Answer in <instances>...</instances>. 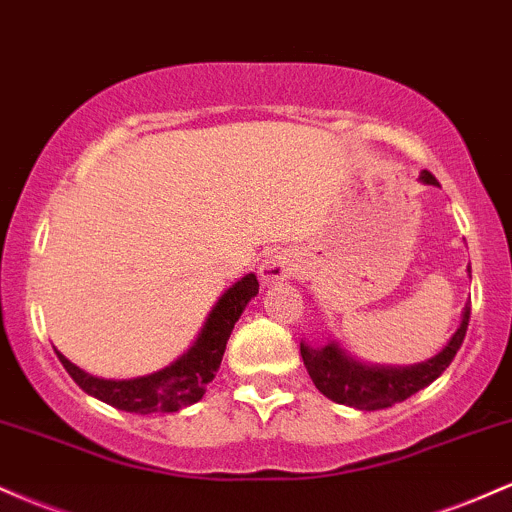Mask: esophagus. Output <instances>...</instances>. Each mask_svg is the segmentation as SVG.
Returning a JSON list of instances; mask_svg holds the SVG:
<instances>
[{"instance_id": "esophagus-1", "label": "esophagus", "mask_w": 512, "mask_h": 512, "mask_svg": "<svg viewBox=\"0 0 512 512\" xmlns=\"http://www.w3.org/2000/svg\"><path fill=\"white\" fill-rule=\"evenodd\" d=\"M292 273V261L283 254H271L263 258L261 268H258V275H261L263 283H280L287 275Z\"/></svg>"}]
</instances>
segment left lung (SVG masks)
<instances>
[{
  "label": "left lung",
  "mask_w": 512,
  "mask_h": 512,
  "mask_svg": "<svg viewBox=\"0 0 512 512\" xmlns=\"http://www.w3.org/2000/svg\"><path fill=\"white\" fill-rule=\"evenodd\" d=\"M418 181L426 186H440L430 171H421ZM469 278H472V268H467ZM469 312L472 304H464L462 321H459L457 331L452 333L450 341L433 358L423 360L416 365H367L348 355L346 350L338 346L336 341L326 343L321 348H312L309 343H300V353L307 367L309 377H312L314 387L321 394L329 396L331 401L343 406H353L360 411H377L387 409V406L406 401L409 396L421 392L430 382H435L447 365L455 360L459 346L464 341V333L469 326Z\"/></svg>",
  "instance_id": "left-lung-1"
}]
</instances>
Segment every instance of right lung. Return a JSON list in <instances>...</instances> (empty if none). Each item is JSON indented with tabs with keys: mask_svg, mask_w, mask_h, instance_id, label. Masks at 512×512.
I'll list each match as a JSON object with an SVG mask.
<instances>
[{
	"mask_svg": "<svg viewBox=\"0 0 512 512\" xmlns=\"http://www.w3.org/2000/svg\"><path fill=\"white\" fill-rule=\"evenodd\" d=\"M258 295V280L254 273L244 275L232 287L222 292L220 300L210 309L203 329L186 353L179 355L174 363L145 377H132V380H103L94 377L77 367L60 350H55L62 367L70 372V377L86 394L103 401L108 406H116L120 411L130 413H171L183 406L195 404L203 399L205 387L215 380L220 370L222 355H225L229 333L237 324L241 312L251 297Z\"/></svg>",
	"mask_w": 512,
	"mask_h": 512,
	"instance_id": "right-lung-1",
	"label": "right lung"
}]
</instances>
